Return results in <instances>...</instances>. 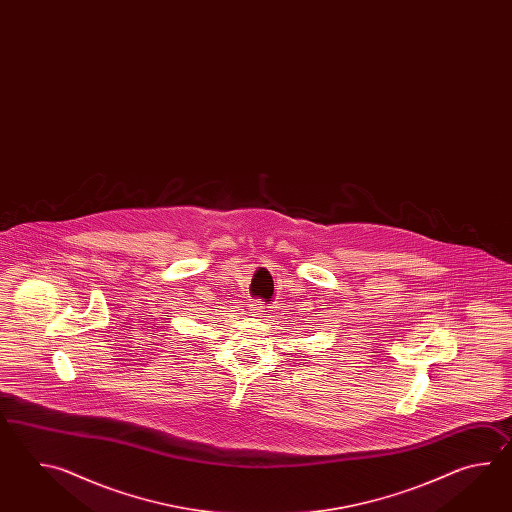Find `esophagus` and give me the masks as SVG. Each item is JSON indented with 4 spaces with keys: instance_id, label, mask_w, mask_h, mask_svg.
I'll use <instances>...</instances> for the list:
<instances>
[{
    "instance_id": "obj_1",
    "label": "esophagus",
    "mask_w": 512,
    "mask_h": 512,
    "mask_svg": "<svg viewBox=\"0 0 512 512\" xmlns=\"http://www.w3.org/2000/svg\"><path fill=\"white\" fill-rule=\"evenodd\" d=\"M265 313H267V311H265V307H263L261 302H254V304H252V315L258 316V318H263Z\"/></svg>"
}]
</instances>
